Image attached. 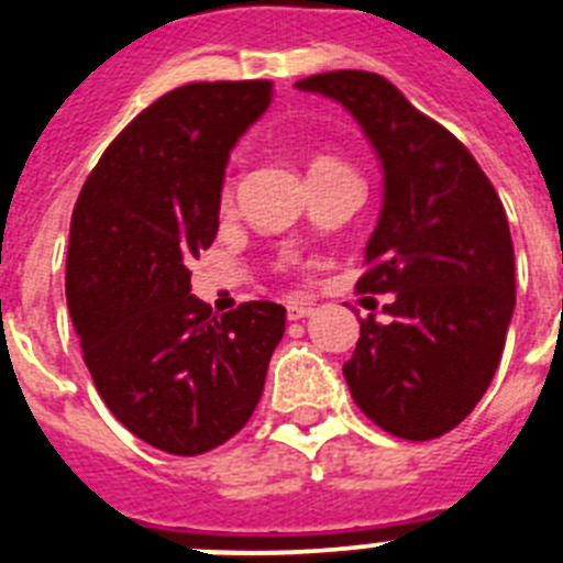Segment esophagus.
<instances>
[{
  "label": "esophagus",
  "instance_id": "1",
  "mask_svg": "<svg viewBox=\"0 0 563 563\" xmlns=\"http://www.w3.org/2000/svg\"><path fill=\"white\" fill-rule=\"evenodd\" d=\"M312 312L310 305H301V301H292V305H287V318L290 321H298V318H307Z\"/></svg>",
  "mask_w": 563,
  "mask_h": 563
}]
</instances>
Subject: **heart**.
<instances>
[{"instance_id": "obj_1", "label": "heart", "mask_w": 563, "mask_h": 563, "mask_svg": "<svg viewBox=\"0 0 563 563\" xmlns=\"http://www.w3.org/2000/svg\"><path fill=\"white\" fill-rule=\"evenodd\" d=\"M335 166H343V163L335 161V157H330V154H318V157H312L310 172H318V168H335ZM222 202H231V188L222 191Z\"/></svg>"}]
</instances>
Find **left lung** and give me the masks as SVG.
<instances>
[{
    "label": "left lung",
    "instance_id": "left-lung-1",
    "mask_svg": "<svg viewBox=\"0 0 563 563\" xmlns=\"http://www.w3.org/2000/svg\"><path fill=\"white\" fill-rule=\"evenodd\" d=\"M296 89L341 103L383 168L357 290L391 292V321H361L343 363L352 400L389 434L434 440L482 400L514 318V239L499 194L474 154L383 76L335 69Z\"/></svg>",
    "mask_w": 563,
    "mask_h": 563
}]
</instances>
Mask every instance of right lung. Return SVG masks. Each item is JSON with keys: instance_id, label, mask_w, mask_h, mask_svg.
Returning a JSON list of instances; mask_svg holds the SVG:
<instances>
[{"instance_id": "add662e5", "label": "right lung", "mask_w": 563, "mask_h": 563, "mask_svg": "<svg viewBox=\"0 0 563 563\" xmlns=\"http://www.w3.org/2000/svg\"><path fill=\"white\" fill-rule=\"evenodd\" d=\"M271 98V81L172 89L109 143L73 211L67 307L84 363L107 409L166 454L231 440L285 335L273 301L211 316L188 271L220 228L231 148Z\"/></svg>"}]
</instances>
